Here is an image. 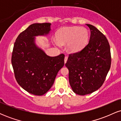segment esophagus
<instances>
[{
  "instance_id": "obj_1",
  "label": "esophagus",
  "mask_w": 121,
  "mask_h": 121,
  "mask_svg": "<svg viewBox=\"0 0 121 121\" xmlns=\"http://www.w3.org/2000/svg\"><path fill=\"white\" fill-rule=\"evenodd\" d=\"M67 60H68V57L65 56V59H64V62H65V63H66V61H67Z\"/></svg>"
}]
</instances>
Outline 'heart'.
Wrapping results in <instances>:
<instances>
[{"mask_svg":"<svg viewBox=\"0 0 121 121\" xmlns=\"http://www.w3.org/2000/svg\"><path fill=\"white\" fill-rule=\"evenodd\" d=\"M58 40L55 43L58 46L66 43V49L70 53H76L82 50L88 42L89 33L83 27H71L62 28L57 32Z\"/></svg>","mask_w":121,"mask_h":121,"instance_id":"1","label":"heart"}]
</instances>
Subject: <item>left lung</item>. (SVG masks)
<instances>
[{
	"label": "left lung",
	"mask_w": 121,
	"mask_h": 121,
	"mask_svg": "<svg viewBox=\"0 0 121 121\" xmlns=\"http://www.w3.org/2000/svg\"><path fill=\"white\" fill-rule=\"evenodd\" d=\"M86 25L91 30L88 44L79 52L69 55L65 64L70 86L81 95L91 94L102 85L111 65L108 39L94 26Z\"/></svg>",
	"instance_id": "left-lung-1"
}]
</instances>
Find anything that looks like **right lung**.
I'll use <instances>...</instances> for the list:
<instances>
[{"label":"right lung","instance_id":"add662e5","mask_svg":"<svg viewBox=\"0 0 121 121\" xmlns=\"http://www.w3.org/2000/svg\"><path fill=\"white\" fill-rule=\"evenodd\" d=\"M51 23H35L19 34L14 44L11 62L16 81L30 94L42 95L52 87L64 65V55L48 56L36 44V36H47Z\"/></svg>","mask_w":121,"mask_h":121}]
</instances>
